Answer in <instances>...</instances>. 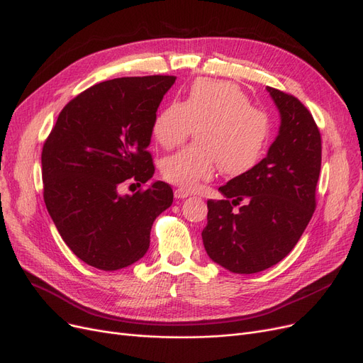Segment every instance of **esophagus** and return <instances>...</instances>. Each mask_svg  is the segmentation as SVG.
<instances>
[{
	"label": "esophagus",
	"mask_w": 363,
	"mask_h": 363,
	"mask_svg": "<svg viewBox=\"0 0 363 363\" xmlns=\"http://www.w3.org/2000/svg\"><path fill=\"white\" fill-rule=\"evenodd\" d=\"M173 194H175V197H177V199H186L188 196H190V193L185 191V190H182V188H177V190L173 191Z\"/></svg>",
	"instance_id": "obj_1"
}]
</instances>
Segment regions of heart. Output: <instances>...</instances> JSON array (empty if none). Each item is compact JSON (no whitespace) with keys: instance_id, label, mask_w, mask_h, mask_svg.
Returning <instances> with one entry per match:
<instances>
[{"instance_id":"obj_1","label":"heart","mask_w":363,"mask_h":363,"mask_svg":"<svg viewBox=\"0 0 363 363\" xmlns=\"http://www.w3.org/2000/svg\"><path fill=\"white\" fill-rule=\"evenodd\" d=\"M196 132V144L163 162V177L184 190L211 179L220 164L227 175H240L257 164L270 132L269 117L249 105L231 83L197 80L185 99L170 102L155 116L152 133L172 150Z\"/></svg>"}]
</instances>
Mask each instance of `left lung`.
Here are the masks:
<instances>
[{
  "mask_svg": "<svg viewBox=\"0 0 363 363\" xmlns=\"http://www.w3.org/2000/svg\"><path fill=\"white\" fill-rule=\"evenodd\" d=\"M280 114V128L264 159L208 200L201 231L209 258L238 274L270 269L298 243L316 208L322 163L320 132L308 109L292 94L267 87ZM245 203L238 211L232 208Z\"/></svg>",
  "mask_w": 363,
  "mask_h": 363,
  "instance_id": "8db88e82",
  "label": "left lung"
}]
</instances>
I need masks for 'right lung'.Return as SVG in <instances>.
Wrapping results in <instances>:
<instances>
[{
  "instance_id": "right-lung-1",
  "label": "right lung",
  "mask_w": 363,
  "mask_h": 363,
  "mask_svg": "<svg viewBox=\"0 0 363 363\" xmlns=\"http://www.w3.org/2000/svg\"><path fill=\"white\" fill-rule=\"evenodd\" d=\"M175 80L150 75L94 84L65 105L45 139V208L68 247L94 269L114 272L143 258L152 223L173 201L163 181L133 196L118 188L152 178V123Z\"/></svg>"
}]
</instances>
